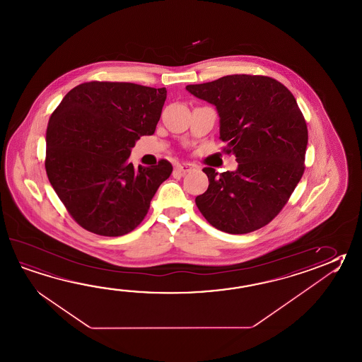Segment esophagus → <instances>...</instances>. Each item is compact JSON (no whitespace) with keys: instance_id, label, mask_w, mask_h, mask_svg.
I'll use <instances>...</instances> for the list:
<instances>
[{"instance_id":"1","label":"esophagus","mask_w":362,"mask_h":362,"mask_svg":"<svg viewBox=\"0 0 362 362\" xmlns=\"http://www.w3.org/2000/svg\"><path fill=\"white\" fill-rule=\"evenodd\" d=\"M193 169H194L193 163H183L175 165V171L180 173V174H185V173H188V171H191Z\"/></svg>"}]
</instances>
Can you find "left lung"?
Returning <instances> with one entry per match:
<instances>
[{
  "label": "left lung",
  "mask_w": 362,
  "mask_h": 362,
  "mask_svg": "<svg viewBox=\"0 0 362 362\" xmlns=\"http://www.w3.org/2000/svg\"><path fill=\"white\" fill-rule=\"evenodd\" d=\"M185 89L215 105L219 138L238 163L235 171L221 174L202 170L209 188L196 197L201 214L232 235L264 227L285 206L304 173L308 130L296 98L274 78L250 74Z\"/></svg>",
  "instance_id": "8db88e82"
}]
</instances>
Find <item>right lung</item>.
I'll use <instances>...</instances> for the list:
<instances>
[{
    "label": "right lung",
    "instance_id": "1",
    "mask_svg": "<svg viewBox=\"0 0 362 362\" xmlns=\"http://www.w3.org/2000/svg\"><path fill=\"white\" fill-rule=\"evenodd\" d=\"M166 89L132 82H85L52 112L46 130V174L82 228L117 237L136 228L173 166L129 163L132 148L155 133Z\"/></svg>",
    "mask_w": 362,
    "mask_h": 362
}]
</instances>
